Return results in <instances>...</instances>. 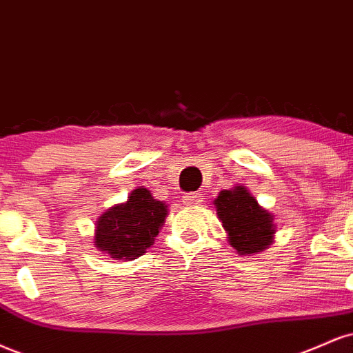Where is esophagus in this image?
Wrapping results in <instances>:
<instances>
[{"label": "esophagus", "mask_w": 353, "mask_h": 353, "mask_svg": "<svg viewBox=\"0 0 353 353\" xmlns=\"http://www.w3.org/2000/svg\"><path fill=\"white\" fill-rule=\"evenodd\" d=\"M202 202H203L202 192H190L184 195V203H188V205H201Z\"/></svg>", "instance_id": "34e87169"}]
</instances>
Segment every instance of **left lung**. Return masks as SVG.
Listing matches in <instances>:
<instances>
[{
	"label": "left lung",
	"instance_id": "8db88e82",
	"mask_svg": "<svg viewBox=\"0 0 353 353\" xmlns=\"http://www.w3.org/2000/svg\"><path fill=\"white\" fill-rule=\"evenodd\" d=\"M228 243L239 254H254L273 243L276 225L273 215L260 207L256 199L243 185L220 190L214 201Z\"/></svg>",
	"mask_w": 353,
	"mask_h": 353
}]
</instances>
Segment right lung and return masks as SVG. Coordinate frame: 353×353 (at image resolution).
Listing matches in <instances>:
<instances>
[{"mask_svg": "<svg viewBox=\"0 0 353 353\" xmlns=\"http://www.w3.org/2000/svg\"><path fill=\"white\" fill-rule=\"evenodd\" d=\"M165 217L168 205L138 188L125 203H117L97 220L93 243L114 260H136L154 243Z\"/></svg>", "mask_w": 353, "mask_h": 353, "instance_id": "1", "label": "right lung"}]
</instances>
